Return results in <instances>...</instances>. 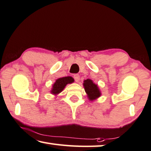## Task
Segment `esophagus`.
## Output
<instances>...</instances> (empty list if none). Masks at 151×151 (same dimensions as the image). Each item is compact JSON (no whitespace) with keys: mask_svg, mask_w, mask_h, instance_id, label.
Wrapping results in <instances>:
<instances>
[{"mask_svg":"<svg viewBox=\"0 0 151 151\" xmlns=\"http://www.w3.org/2000/svg\"><path fill=\"white\" fill-rule=\"evenodd\" d=\"M73 78L76 82H79V81H80V75H78V74H75V75L73 76Z\"/></svg>","mask_w":151,"mask_h":151,"instance_id":"esophagus-1","label":"esophagus"}]
</instances>
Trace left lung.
I'll use <instances>...</instances> for the list:
<instances>
[{
	"mask_svg": "<svg viewBox=\"0 0 151 151\" xmlns=\"http://www.w3.org/2000/svg\"><path fill=\"white\" fill-rule=\"evenodd\" d=\"M83 86L90 101H93L101 96V91H100L98 86L96 83H94L91 80L87 79L86 80H84Z\"/></svg>",
	"mask_w": 151,
	"mask_h": 151,
	"instance_id": "8db88e82",
	"label": "left lung"
}]
</instances>
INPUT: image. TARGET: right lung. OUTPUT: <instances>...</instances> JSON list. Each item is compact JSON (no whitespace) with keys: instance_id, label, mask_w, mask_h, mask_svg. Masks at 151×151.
I'll list each match as a JSON object with an SVG mask.
<instances>
[{"instance_id":"add662e5","label":"right lung","mask_w":151,"mask_h":151,"mask_svg":"<svg viewBox=\"0 0 151 151\" xmlns=\"http://www.w3.org/2000/svg\"><path fill=\"white\" fill-rule=\"evenodd\" d=\"M73 78L71 77V76H68V77H63L58 79V80H55V82L52 86L51 93L56 96V95L59 94L63 91V89L65 88V87L67 84L73 83Z\"/></svg>"}]
</instances>
